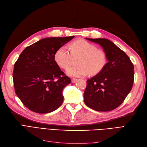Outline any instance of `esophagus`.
<instances>
[{
    "mask_svg": "<svg viewBox=\"0 0 147 147\" xmlns=\"http://www.w3.org/2000/svg\"><path fill=\"white\" fill-rule=\"evenodd\" d=\"M77 82V79H75V78H72V83H75Z\"/></svg>",
    "mask_w": 147,
    "mask_h": 147,
    "instance_id": "esophagus-1",
    "label": "esophagus"
}]
</instances>
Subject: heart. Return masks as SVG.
<instances>
[{
	"mask_svg": "<svg viewBox=\"0 0 147 147\" xmlns=\"http://www.w3.org/2000/svg\"><path fill=\"white\" fill-rule=\"evenodd\" d=\"M73 56H80L77 65L70 67L66 70L69 76L82 77L90 73L96 75L104 69L107 63L105 53L93 44L84 40H78L72 43L71 51L66 46H62L56 51L54 57L60 67L67 69L72 63Z\"/></svg>",
	"mask_w": 147,
	"mask_h": 147,
	"instance_id": "b5f03b06",
	"label": "heart"
}]
</instances>
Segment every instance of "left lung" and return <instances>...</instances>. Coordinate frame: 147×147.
I'll list each match as a JSON object with an SVG mask.
<instances>
[{
  "label": "left lung",
  "instance_id": "8db88e82",
  "mask_svg": "<svg viewBox=\"0 0 147 147\" xmlns=\"http://www.w3.org/2000/svg\"><path fill=\"white\" fill-rule=\"evenodd\" d=\"M86 38L102 47L108 63L99 73L87 80L84 102L88 107L98 112L114 110L131 90L134 65L126 53L109 40Z\"/></svg>",
  "mask_w": 147,
  "mask_h": 147
}]
</instances>
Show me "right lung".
Returning a JSON list of instances; mask_svg holds the SVG:
<instances>
[{
	"instance_id": "add662e5",
	"label": "right lung",
	"mask_w": 147,
	"mask_h": 147,
	"mask_svg": "<svg viewBox=\"0 0 147 147\" xmlns=\"http://www.w3.org/2000/svg\"><path fill=\"white\" fill-rule=\"evenodd\" d=\"M75 36L42 38L21 53L14 65L15 92L32 112L48 113L63 104V89L71 80L55 60L56 51Z\"/></svg>"
}]
</instances>
